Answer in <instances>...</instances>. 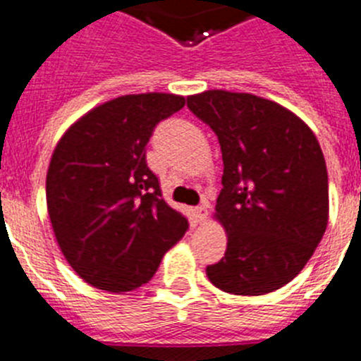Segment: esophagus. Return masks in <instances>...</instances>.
<instances>
[{
  "label": "esophagus",
  "mask_w": 361,
  "mask_h": 361,
  "mask_svg": "<svg viewBox=\"0 0 361 361\" xmlns=\"http://www.w3.org/2000/svg\"><path fill=\"white\" fill-rule=\"evenodd\" d=\"M208 213H209V204L208 202H204L200 204V206H197L195 208V216L199 222H202V220L208 219Z\"/></svg>",
  "instance_id": "1"
}]
</instances>
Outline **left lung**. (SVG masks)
<instances>
[{
	"instance_id": "obj_1",
	"label": "left lung",
	"mask_w": 361,
	"mask_h": 361,
	"mask_svg": "<svg viewBox=\"0 0 361 361\" xmlns=\"http://www.w3.org/2000/svg\"><path fill=\"white\" fill-rule=\"evenodd\" d=\"M190 108L219 137L224 175L215 219L226 228L224 257L206 267L215 288L266 295L304 269L329 220V180L317 137L275 101L208 90Z\"/></svg>"
}]
</instances>
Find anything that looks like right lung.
Wrapping results in <instances>:
<instances>
[{
    "instance_id": "obj_1",
    "label": "right lung",
    "mask_w": 361,
    "mask_h": 361,
    "mask_svg": "<svg viewBox=\"0 0 361 361\" xmlns=\"http://www.w3.org/2000/svg\"><path fill=\"white\" fill-rule=\"evenodd\" d=\"M184 103L159 92L111 99L75 121L54 149L47 173L54 235L66 262L94 288H141L186 233L188 219L164 202L146 164L155 126Z\"/></svg>"
}]
</instances>
